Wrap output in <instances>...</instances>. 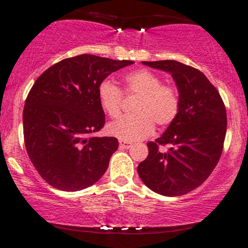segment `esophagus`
Instances as JSON below:
<instances>
[{
  "label": "esophagus",
  "instance_id": "obj_1",
  "mask_svg": "<svg viewBox=\"0 0 248 248\" xmlns=\"http://www.w3.org/2000/svg\"><path fill=\"white\" fill-rule=\"evenodd\" d=\"M119 145H120L121 149H129L131 146V143L127 142V140H120V142H119Z\"/></svg>",
  "mask_w": 248,
  "mask_h": 248
}]
</instances>
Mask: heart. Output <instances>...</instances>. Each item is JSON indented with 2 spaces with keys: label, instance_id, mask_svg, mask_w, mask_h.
I'll return each instance as SVG.
<instances>
[{
  "label": "heart",
  "instance_id": "1",
  "mask_svg": "<svg viewBox=\"0 0 248 248\" xmlns=\"http://www.w3.org/2000/svg\"><path fill=\"white\" fill-rule=\"evenodd\" d=\"M122 83V92L108 80L98 86L99 105L111 118H117L121 113L122 93L126 96H137L134 103L136 114L126 115L108 124V130L112 136L127 142L140 140L152 134L155 124L167 127L177 118L181 95L176 86L162 83L159 75L145 68L128 73Z\"/></svg>",
  "mask_w": 248,
  "mask_h": 248
}]
</instances>
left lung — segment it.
<instances>
[{
    "instance_id": "1",
    "label": "left lung",
    "mask_w": 248,
    "mask_h": 248,
    "mask_svg": "<svg viewBox=\"0 0 248 248\" xmlns=\"http://www.w3.org/2000/svg\"><path fill=\"white\" fill-rule=\"evenodd\" d=\"M169 72L181 95L177 118L165 134L147 143L149 155L137 167L144 184L167 197L183 196L207 180L220 160L227 111L220 93L197 68L176 61L143 62ZM160 146H169L161 152Z\"/></svg>"
}]
</instances>
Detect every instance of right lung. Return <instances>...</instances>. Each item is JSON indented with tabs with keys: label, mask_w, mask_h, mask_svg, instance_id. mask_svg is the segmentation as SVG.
<instances>
[{
	"label": "right lung",
	"mask_w": 248,
	"mask_h": 248,
	"mask_svg": "<svg viewBox=\"0 0 248 248\" xmlns=\"http://www.w3.org/2000/svg\"><path fill=\"white\" fill-rule=\"evenodd\" d=\"M134 64L95 55L62 59L37 78L25 101L24 140L37 173L62 191L93 186L117 151L115 137H93L105 124L98 86Z\"/></svg>",
	"instance_id": "right-lung-1"
}]
</instances>
